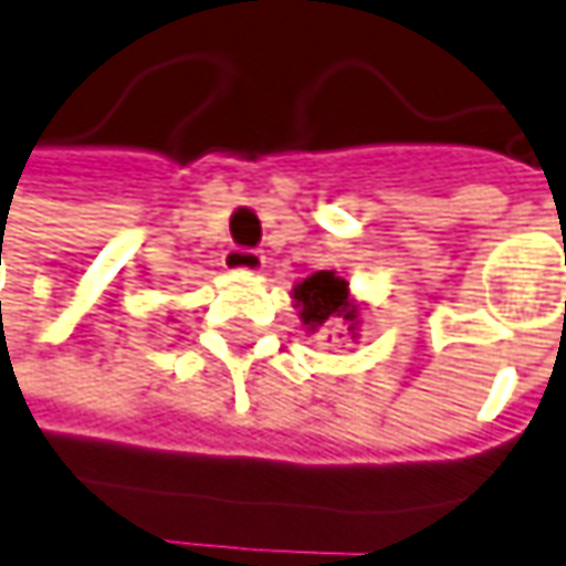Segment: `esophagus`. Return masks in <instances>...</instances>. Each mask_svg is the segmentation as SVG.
Wrapping results in <instances>:
<instances>
[{"instance_id":"1","label":"esophagus","mask_w":566,"mask_h":566,"mask_svg":"<svg viewBox=\"0 0 566 566\" xmlns=\"http://www.w3.org/2000/svg\"><path fill=\"white\" fill-rule=\"evenodd\" d=\"M223 268H227V271L261 273L264 271V254L258 249H229L227 254H223Z\"/></svg>"}]
</instances>
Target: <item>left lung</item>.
I'll use <instances>...</instances> for the list:
<instances>
[{"mask_svg":"<svg viewBox=\"0 0 566 566\" xmlns=\"http://www.w3.org/2000/svg\"><path fill=\"white\" fill-rule=\"evenodd\" d=\"M295 308L302 324L315 334L331 324H339V331H346L349 337H359V302L349 295V283L337 276V271H317L305 276L293 290ZM343 337V334H339Z\"/></svg>","mask_w":566,"mask_h":566,"instance_id":"obj_1","label":"left lung"}]
</instances>
